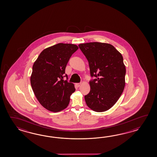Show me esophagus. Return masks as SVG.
I'll return each mask as SVG.
<instances>
[{"label": "esophagus", "instance_id": "esophagus-1", "mask_svg": "<svg viewBox=\"0 0 157 157\" xmlns=\"http://www.w3.org/2000/svg\"><path fill=\"white\" fill-rule=\"evenodd\" d=\"M81 85V83H76L75 84V85H76V86L78 87H80Z\"/></svg>", "mask_w": 157, "mask_h": 157}]
</instances>
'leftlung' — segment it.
I'll use <instances>...</instances> for the list:
<instances>
[{
    "label": "left lung",
    "instance_id": "left-lung-1",
    "mask_svg": "<svg viewBox=\"0 0 157 157\" xmlns=\"http://www.w3.org/2000/svg\"><path fill=\"white\" fill-rule=\"evenodd\" d=\"M78 47L89 62L90 93L85 96L91 109L102 112L113 106L125 86L126 67L122 54L110 44L92 42Z\"/></svg>",
    "mask_w": 157,
    "mask_h": 157
}]
</instances>
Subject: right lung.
I'll return each mask as SVG.
<instances>
[{
  "label": "right lung",
  "mask_w": 157,
  "mask_h": 157,
  "mask_svg": "<svg viewBox=\"0 0 157 157\" xmlns=\"http://www.w3.org/2000/svg\"><path fill=\"white\" fill-rule=\"evenodd\" d=\"M78 49L72 44H57L44 49L33 66L30 82L40 104L53 112L63 110L75 92L73 83L64 80L70 57Z\"/></svg>",
  "instance_id": "1"
}]
</instances>
